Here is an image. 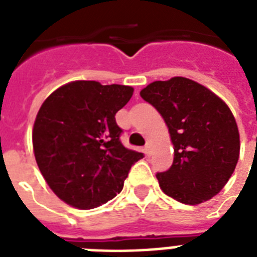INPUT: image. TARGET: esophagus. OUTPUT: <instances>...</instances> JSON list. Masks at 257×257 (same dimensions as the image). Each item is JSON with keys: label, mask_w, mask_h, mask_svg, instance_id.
<instances>
[{"label": "esophagus", "mask_w": 257, "mask_h": 257, "mask_svg": "<svg viewBox=\"0 0 257 257\" xmlns=\"http://www.w3.org/2000/svg\"><path fill=\"white\" fill-rule=\"evenodd\" d=\"M144 153L147 156H151V153H152V148H151V145H145L144 147Z\"/></svg>", "instance_id": "1"}]
</instances>
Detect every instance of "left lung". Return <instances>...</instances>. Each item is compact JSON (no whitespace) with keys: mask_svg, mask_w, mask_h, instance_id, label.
Wrapping results in <instances>:
<instances>
[{"mask_svg":"<svg viewBox=\"0 0 257 257\" xmlns=\"http://www.w3.org/2000/svg\"><path fill=\"white\" fill-rule=\"evenodd\" d=\"M168 125L175 157L156 175L165 195L196 205L217 195L239 160V129L231 109L205 86L185 77L155 81L140 92Z\"/></svg>","mask_w":257,"mask_h":257,"instance_id":"left-lung-1","label":"left lung"}]
</instances>
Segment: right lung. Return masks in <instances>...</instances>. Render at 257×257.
<instances>
[{
	"label": "right lung",
	"mask_w": 257,
	"mask_h": 257,
	"mask_svg": "<svg viewBox=\"0 0 257 257\" xmlns=\"http://www.w3.org/2000/svg\"><path fill=\"white\" fill-rule=\"evenodd\" d=\"M133 94L125 85L73 81L50 94L33 126V149L44 179L74 208L100 207L124 187L144 155L125 148L116 113Z\"/></svg>",
	"instance_id": "1"
}]
</instances>
